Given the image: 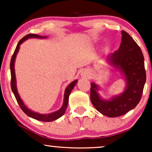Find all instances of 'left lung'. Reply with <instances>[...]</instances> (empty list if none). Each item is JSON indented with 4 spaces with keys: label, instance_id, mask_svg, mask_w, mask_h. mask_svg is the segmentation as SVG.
<instances>
[{
    "label": "left lung",
    "instance_id": "8db88e82",
    "mask_svg": "<svg viewBox=\"0 0 152 152\" xmlns=\"http://www.w3.org/2000/svg\"><path fill=\"white\" fill-rule=\"evenodd\" d=\"M122 34L119 49L110 55L108 60L124 74L126 82L125 91L111 100H104L97 92V85L91 84V102L97 111L109 118L121 116L134 109L140 101L146 82L142 50L127 32L122 30Z\"/></svg>",
    "mask_w": 152,
    "mask_h": 152
}]
</instances>
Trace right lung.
I'll list each match as a JSON object with an SVG mask.
<instances>
[{
	"label": "right lung",
	"instance_id": "1",
	"mask_svg": "<svg viewBox=\"0 0 152 152\" xmlns=\"http://www.w3.org/2000/svg\"><path fill=\"white\" fill-rule=\"evenodd\" d=\"M29 38H45L44 37L39 36V35L34 34H27L26 36H25L23 38H22L20 40L18 41L17 45H16V48L14 50V53L12 55L11 61H10V71H11V88L12 91L13 92L14 96H15L16 101L18 104V105L20 106V109H22V111L24 112L27 115L30 116V117L34 118L35 120H39V121L42 122H52L53 120H55L61 117L62 115H64V113H65L66 108H67L68 103V98H69V95L70 94V92H71L72 88H74V86H75V84L77 82V80H75L73 82L70 83V84L68 85L67 88H66L65 93H64V104L63 106H62L61 109H60L59 111L54 112V113H49V114H39L38 113H36V112L30 111V109H28V108L26 107V105L24 104L23 101L20 99V97L18 95L17 89H16V77H15V71H14V61H15V58L16 56V54H17L18 50H19L20 45L21 43L28 39Z\"/></svg>",
	"mask_w": 152,
	"mask_h": 152
}]
</instances>
